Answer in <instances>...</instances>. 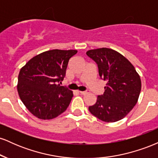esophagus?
Segmentation results:
<instances>
[{"label": "esophagus", "instance_id": "34e87169", "mask_svg": "<svg viewBox=\"0 0 158 158\" xmlns=\"http://www.w3.org/2000/svg\"><path fill=\"white\" fill-rule=\"evenodd\" d=\"M79 93L81 94V95H86V94H88V91H79Z\"/></svg>", "mask_w": 158, "mask_h": 158}]
</instances>
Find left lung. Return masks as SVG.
<instances>
[{"label":"left lung","instance_id":"8db88e82","mask_svg":"<svg viewBox=\"0 0 158 158\" xmlns=\"http://www.w3.org/2000/svg\"><path fill=\"white\" fill-rule=\"evenodd\" d=\"M97 62L99 74L106 81L103 95L89 106L90 112L107 123L120 120L137 104L141 90V79L134 65L116 50L102 48L87 51Z\"/></svg>","mask_w":158,"mask_h":158}]
</instances>
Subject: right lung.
Segmentation results:
<instances>
[{
  "label": "right lung",
  "instance_id": "right-lung-1",
  "mask_svg": "<svg viewBox=\"0 0 158 158\" xmlns=\"http://www.w3.org/2000/svg\"><path fill=\"white\" fill-rule=\"evenodd\" d=\"M77 50H51L32 57L20 70L17 89L20 99L32 115L52 119L66 110L73 91L61 82L69 60Z\"/></svg>",
  "mask_w": 158,
  "mask_h": 158
}]
</instances>
